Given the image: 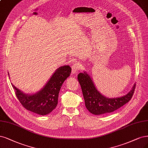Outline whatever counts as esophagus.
I'll return each mask as SVG.
<instances>
[{
    "label": "esophagus",
    "mask_w": 148,
    "mask_h": 148,
    "mask_svg": "<svg viewBox=\"0 0 148 148\" xmlns=\"http://www.w3.org/2000/svg\"><path fill=\"white\" fill-rule=\"evenodd\" d=\"M80 64L79 63H75L72 67V74H76L79 70Z\"/></svg>",
    "instance_id": "34e87169"
}]
</instances>
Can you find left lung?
Masks as SVG:
<instances>
[{
  "mask_svg": "<svg viewBox=\"0 0 148 148\" xmlns=\"http://www.w3.org/2000/svg\"><path fill=\"white\" fill-rule=\"evenodd\" d=\"M78 79L81 86L85 106L90 113L100 115L112 113L130 100L134 93L135 84L128 93L119 97L108 98L96 88L90 76L86 72L79 73Z\"/></svg>",
  "mask_w": 148,
  "mask_h": 148,
  "instance_id": "obj_1",
  "label": "left lung"
}]
</instances>
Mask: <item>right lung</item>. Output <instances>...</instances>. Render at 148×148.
I'll list each match as a JSON object with an SVG mask.
<instances>
[{
	"label": "right lung",
	"mask_w": 148,
	"mask_h": 148,
	"mask_svg": "<svg viewBox=\"0 0 148 148\" xmlns=\"http://www.w3.org/2000/svg\"><path fill=\"white\" fill-rule=\"evenodd\" d=\"M71 71L69 65L59 67L43 87L35 94H25L12 83V85L19 102L25 109L40 115H47L57 106L60 89ZM8 74L9 76L8 72Z\"/></svg>",
	"instance_id": "obj_1"
}]
</instances>
